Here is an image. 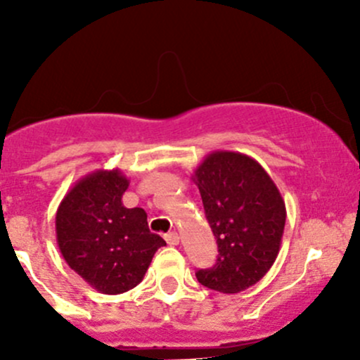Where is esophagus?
I'll use <instances>...</instances> for the list:
<instances>
[{
  "label": "esophagus",
  "mask_w": 360,
  "mask_h": 360,
  "mask_svg": "<svg viewBox=\"0 0 360 360\" xmlns=\"http://www.w3.org/2000/svg\"><path fill=\"white\" fill-rule=\"evenodd\" d=\"M165 240L169 245H179V235L176 231H170V233L165 235Z\"/></svg>",
  "instance_id": "1"
}]
</instances>
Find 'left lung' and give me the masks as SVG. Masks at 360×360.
<instances>
[{"instance_id": "1", "label": "left lung", "mask_w": 360, "mask_h": 360, "mask_svg": "<svg viewBox=\"0 0 360 360\" xmlns=\"http://www.w3.org/2000/svg\"><path fill=\"white\" fill-rule=\"evenodd\" d=\"M191 179L200 190L205 217L216 237V264L198 270L202 285L237 294L257 284L281 250L285 202L266 170L237 151H212Z\"/></svg>"}]
</instances>
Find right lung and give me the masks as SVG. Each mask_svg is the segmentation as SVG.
Listing matches in <instances>:
<instances>
[{
	"instance_id": "obj_1",
	"label": "right lung",
	"mask_w": 360,
	"mask_h": 360,
	"mask_svg": "<svg viewBox=\"0 0 360 360\" xmlns=\"http://www.w3.org/2000/svg\"><path fill=\"white\" fill-rule=\"evenodd\" d=\"M129 183L120 169L94 170L76 181L56 214L60 254L71 270L103 294L136 288L155 252L165 245L148 228L144 209L123 205Z\"/></svg>"
}]
</instances>
